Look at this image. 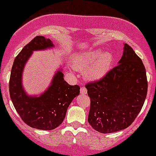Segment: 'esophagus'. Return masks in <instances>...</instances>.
<instances>
[{
  "mask_svg": "<svg viewBox=\"0 0 156 156\" xmlns=\"http://www.w3.org/2000/svg\"><path fill=\"white\" fill-rule=\"evenodd\" d=\"M87 89H86L84 87H82L81 88V94H87Z\"/></svg>",
  "mask_w": 156,
  "mask_h": 156,
  "instance_id": "1",
  "label": "esophagus"
}]
</instances>
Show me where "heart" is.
<instances>
[{"label": "heart", "mask_w": 156, "mask_h": 156, "mask_svg": "<svg viewBox=\"0 0 156 156\" xmlns=\"http://www.w3.org/2000/svg\"><path fill=\"white\" fill-rule=\"evenodd\" d=\"M112 55L101 49L90 50L77 54L72 59V66L84 72V75L89 80H98L104 76L112 63Z\"/></svg>", "instance_id": "1"}]
</instances>
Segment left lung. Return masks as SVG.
<instances>
[{
  "label": "left lung",
  "mask_w": 156,
  "mask_h": 156,
  "mask_svg": "<svg viewBox=\"0 0 156 156\" xmlns=\"http://www.w3.org/2000/svg\"><path fill=\"white\" fill-rule=\"evenodd\" d=\"M85 87L90 98L87 120L91 127L102 133L119 131L133 123L144 106L148 89L146 69L125 44L119 65Z\"/></svg>",
  "instance_id": "obj_1"
}]
</instances>
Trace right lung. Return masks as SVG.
Listing matches in <instances>:
<instances>
[{
  "label": "right lung",
  "instance_id": "obj_1",
  "mask_svg": "<svg viewBox=\"0 0 156 156\" xmlns=\"http://www.w3.org/2000/svg\"><path fill=\"white\" fill-rule=\"evenodd\" d=\"M54 47L51 40L36 36L14 59L9 82L10 96L22 120L33 128L50 130L63 122L72 100L79 95L80 87L64 81L62 69L57 70L49 87L41 96H29L23 86L25 65L33 51Z\"/></svg>",
  "mask_w": 156,
  "mask_h": 156
}]
</instances>
